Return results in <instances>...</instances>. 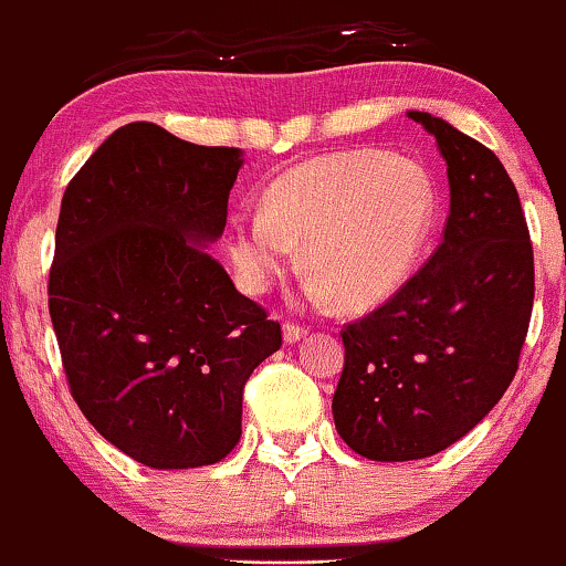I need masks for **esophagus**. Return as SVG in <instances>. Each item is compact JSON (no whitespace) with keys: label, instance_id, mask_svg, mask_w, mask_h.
Segmentation results:
<instances>
[{"label":"esophagus","instance_id":"1","mask_svg":"<svg viewBox=\"0 0 566 566\" xmlns=\"http://www.w3.org/2000/svg\"><path fill=\"white\" fill-rule=\"evenodd\" d=\"M306 336V327L298 325V323H285L283 325V338L285 344H296V340H302Z\"/></svg>","mask_w":566,"mask_h":566}]
</instances>
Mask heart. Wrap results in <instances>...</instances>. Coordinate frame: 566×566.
<instances>
[{
	"mask_svg": "<svg viewBox=\"0 0 566 566\" xmlns=\"http://www.w3.org/2000/svg\"><path fill=\"white\" fill-rule=\"evenodd\" d=\"M436 184L420 163L361 149L291 167L262 214L235 220L230 254L249 291L270 289L304 241L312 296L369 306L411 275L436 220Z\"/></svg>",
	"mask_w": 566,
	"mask_h": 566,
	"instance_id": "obj_1",
	"label": "heart"
}]
</instances>
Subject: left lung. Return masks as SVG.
<instances>
[{"label":"left lung","instance_id":"8db88e82","mask_svg":"<svg viewBox=\"0 0 566 566\" xmlns=\"http://www.w3.org/2000/svg\"><path fill=\"white\" fill-rule=\"evenodd\" d=\"M409 117L436 136L451 209L430 260L340 331L333 420L348 449L375 462L432 457L496 407L535 298L527 220L501 159L441 117Z\"/></svg>","mask_w":566,"mask_h":566}]
</instances>
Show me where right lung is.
<instances>
[{"label":"right lung","instance_id":"1","mask_svg":"<svg viewBox=\"0 0 566 566\" xmlns=\"http://www.w3.org/2000/svg\"><path fill=\"white\" fill-rule=\"evenodd\" d=\"M233 146L155 123L117 128L65 188L49 315L70 396L99 436L155 470L226 459L243 386L281 323L201 249L228 220Z\"/></svg>","mask_w":566,"mask_h":566}]
</instances>
